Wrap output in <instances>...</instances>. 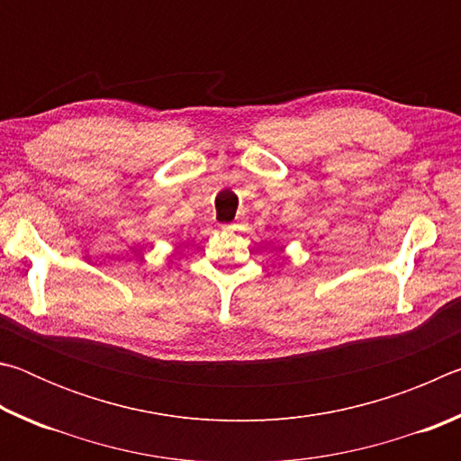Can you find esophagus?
<instances>
[{
  "mask_svg": "<svg viewBox=\"0 0 461 461\" xmlns=\"http://www.w3.org/2000/svg\"><path fill=\"white\" fill-rule=\"evenodd\" d=\"M241 223H244V217H238L236 221H231V223H225V225H221V228L225 230V231H233V230H238V228H241Z\"/></svg>",
  "mask_w": 461,
  "mask_h": 461,
  "instance_id": "obj_1",
  "label": "esophagus"
}]
</instances>
